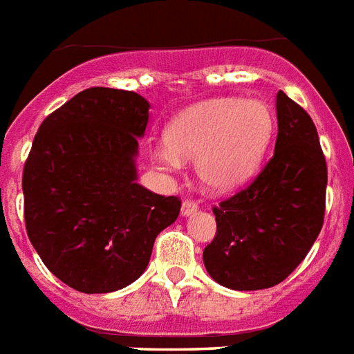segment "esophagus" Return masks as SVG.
<instances>
[{
    "instance_id": "esophagus-1",
    "label": "esophagus",
    "mask_w": 354,
    "mask_h": 354,
    "mask_svg": "<svg viewBox=\"0 0 354 354\" xmlns=\"http://www.w3.org/2000/svg\"><path fill=\"white\" fill-rule=\"evenodd\" d=\"M196 211H198V203H196L194 199H185V201H183V207H180L183 216H190V214H194Z\"/></svg>"
}]
</instances>
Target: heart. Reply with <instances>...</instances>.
<instances>
[{
    "label": "heart",
    "instance_id": "b5f03b06",
    "mask_svg": "<svg viewBox=\"0 0 354 354\" xmlns=\"http://www.w3.org/2000/svg\"><path fill=\"white\" fill-rule=\"evenodd\" d=\"M274 129V113L263 100H207L175 117L166 130V145L156 147L153 158L164 169L196 160L203 188L227 194L256 174Z\"/></svg>",
    "mask_w": 354,
    "mask_h": 354
}]
</instances>
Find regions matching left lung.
I'll return each instance as SVG.
<instances>
[{"label":"left lung","mask_w":354,"mask_h":354,"mask_svg":"<svg viewBox=\"0 0 354 354\" xmlns=\"http://www.w3.org/2000/svg\"><path fill=\"white\" fill-rule=\"evenodd\" d=\"M274 155L248 187L212 207L216 235L203 250L214 281L235 291L272 288L306 257L323 227L326 160L312 117L276 95Z\"/></svg>","instance_id":"obj_1"}]
</instances>
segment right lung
Instances as JSON below:
<instances>
[{
    "mask_svg": "<svg viewBox=\"0 0 354 354\" xmlns=\"http://www.w3.org/2000/svg\"><path fill=\"white\" fill-rule=\"evenodd\" d=\"M149 102L89 87L52 111L24 166L28 237L48 270L82 293H111L147 268L156 235L179 216L177 196L136 183Z\"/></svg>",
    "mask_w": 354,
    "mask_h": 354,
    "instance_id": "obj_1",
    "label": "right lung"
}]
</instances>
